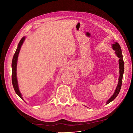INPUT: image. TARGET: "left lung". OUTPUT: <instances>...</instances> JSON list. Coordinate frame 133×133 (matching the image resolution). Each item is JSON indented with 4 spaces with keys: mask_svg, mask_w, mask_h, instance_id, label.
I'll use <instances>...</instances> for the list:
<instances>
[{
    "mask_svg": "<svg viewBox=\"0 0 133 133\" xmlns=\"http://www.w3.org/2000/svg\"><path fill=\"white\" fill-rule=\"evenodd\" d=\"M112 49H113L114 50H115V53L116 55H117L118 57L119 58V63L120 76L119 78V82L118 84V85H117V87H116V90L114 92V93L113 95H112L111 97L108 100L107 102V104L110 103L112 101V100H114L116 98V96H117L119 94L120 89H121V87H122L123 75V73H124V60H123V55H122L121 47H120L119 43L117 42H115V44H112Z\"/></svg>",
    "mask_w": 133,
    "mask_h": 133,
    "instance_id": "obj_1",
    "label": "left lung"
}]
</instances>
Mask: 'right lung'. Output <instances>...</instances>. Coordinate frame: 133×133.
Returning a JSON list of instances; mask_svg holds the SVG:
<instances>
[{"label":"right lung","instance_id":"right-lung-1","mask_svg":"<svg viewBox=\"0 0 133 133\" xmlns=\"http://www.w3.org/2000/svg\"><path fill=\"white\" fill-rule=\"evenodd\" d=\"M25 37H23L21 40V41L19 42L18 44V46L17 50L15 51V53L13 56V60H12V64H11V66H12V74H11V80H12V84H13V86L14 89V90L15 91L17 94L23 100V97L22 96V94L21 92L19 91V87H18V81H17V60H18V54L19 53L20 49L21 48V46L24 41Z\"/></svg>","mask_w":133,"mask_h":133}]
</instances>
